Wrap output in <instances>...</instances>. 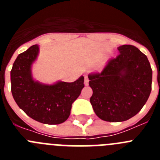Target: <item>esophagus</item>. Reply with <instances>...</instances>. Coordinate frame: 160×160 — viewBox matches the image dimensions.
<instances>
[{"instance_id":"esophagus-1","label":"esophagus","mask_w":160,"mask_h":160,"mask_svg":"<svg viewBox=\"0 0 160 160\" xmlns=\"http://www.w3.org/2000/svg\"><path fill=\"white\" fill-rule=\"evenodd\" d=\"M84 83H85V86H88V84H89V79H88V78H87V75L85 76Z\"/></svg>"}]
</instances>
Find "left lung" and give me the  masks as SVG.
Returning a JSON list of instances; mask_svg holds the SVG:
<instances>
[{
  "label": "left lung",
  "instance_id": "1",
  "mask_svg": "<svg viewBox=\"0 0 160 160\" xmlns=\"http://www.w3.org/2000/svg\"><path fill=\"white\" fill-rule=\"evenodd\" d=\"M119 54L101 73L89 74L94 113L107 122H122L138 114L152 91V70L148 58L131 45L118 47Z\"/></svg>",
  "mask_w": 160,
  "mask_h": 160
}]
</instances>
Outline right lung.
Instances as JSON below:
<instances>
[{
	"instance_id": "add662e5",
	"label": "right lung",
	"mask_w": 160,
	"mask_h": 160,
	"mask_svg": "<svg viewBox=\"0 0 160 160\" xmlns=\"http://www.w3.org/2000/svg\"><path fill=\"white\" fill-rule=\"evenodd\" d=\"M39 53L38 45L20 53L10 72L11 91L18 107L28 116L45 124L62 123L69 118L72 103L84 87V77L73 82L45 84L34 80L32 65Z\"/></svg>"
}]
</instances>
